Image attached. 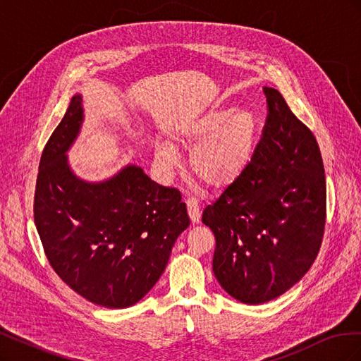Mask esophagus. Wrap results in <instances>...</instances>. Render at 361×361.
I'll list each match as a JSON object with an SVG mask.
<instances>
[{"label":"esophagus","instance_id":"esophagus-1","mask_svg":"<svg viewBox=\"0 0 361 361\" xmlns=\"http://www.w3.org/2000/svg\"><path fill=\"white\" fill-rule=\"evenodd\" d=\"M187 207H188V215L191 218V223L197 224L200 221V216H202L199 202L194 197H190V199H187Z\"/></svg>","mask_w":361,"mask_h":361}]
</instances>
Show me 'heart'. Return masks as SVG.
<instances>
[{
  "label": "heart",
  "mask_w": 361,
  "mask_h": 361,
  "mask_svg": "<svg viewBox=\"0 0 361 361\" xmlns=\"http://www.w3.org/2000/svg\"><path fill=\"white\" fill-rule=\"evenodd\" d=\"M257 118L248 108L232 111L212 106L182 125L173 138L176 145L192 147L190 170L207 188L223 190L243 176L255 155ZM155 162L164 174L179 164L178 150L166 140L155 145Z\"/></svg>",
  "instance_id": "obj_1"
}]
</instances>
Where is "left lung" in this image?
Masks as SVG:
<instances>
[{"instance_id": "left-lung-1", "label": "left lung", "mask_w": 361, "mask_h": 361, "mask_svg": "<svg viewBox=\"0 0 361 361\" xmlns=\"http://www.w3.org/2000/svg\"><path fill=\"white\" fill-rule=\"evenodd\" d=\"M264 93L268 117L253 159L202 216L216 241L214 274L244 304L268 302L297 285L318 256L325 226L316 138L279 90Z\"/></svg>"}]
</instances>
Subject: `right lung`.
Returning a JSON list of instances; mask_svg holds the SVG:
<instances>
[{"mask_svg":"<svg viewBox=\"0 0 361 361\" xmlns=\"http://www.w3.org/2000/svg\"><path fill=\"white\" fill-rule=\"evenodd\" d=\"M82 122L76 93L40 158L35 221L51 267L69 288L102 307L126 309L155 286L190 216L178 190L135 164L99 182L76 176L68 152Z\"/></svg>","mask_w":361,"mask_h":361,"instance_id":"add662e5","label":"right lung"}]
</instances>
